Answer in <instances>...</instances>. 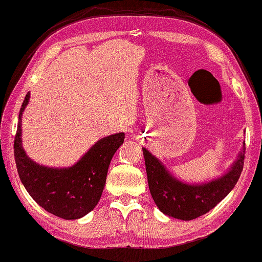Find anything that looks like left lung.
<instances>
[{
  "instance_id": "1",
  "label": "left lung",
  "mask_w": 262,
  "mask_h": 262,
  "mask_svg": "<svg viewBox=\"0 0 262 262\" xmlns=\"http://www.w3.org/2000/svg\"><path fill=\"white\" fill-rule=\"evenodd\" d=\"M143 156L149 189L158 209L173 219L190 221L207 214L233 189L242 174L245 143L227 173L205 184L189 185L174 178L145 148Z\"/></svg>"
}]
</instances>
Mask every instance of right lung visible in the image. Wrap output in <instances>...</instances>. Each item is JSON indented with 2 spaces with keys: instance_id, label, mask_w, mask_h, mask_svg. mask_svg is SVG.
<instances>
[{
  "instance_id": "right-lung-1",
  "label": "right lung",
  "mask_w": 262,
  "mask_h": 262,
  "mask_svg": "<svg viewBox=\"0 0 262 262\" xmlns=\"http://www.w3.org/2000/svg\"><path fill=\"white\" fill-rule=\"evenodd\" d=\"M30 100L25 96L19 111L14 149L20 181L33 200L63 220H78L97 206L106 183L111 159L125 140V133L97 141L69 167H48L34 163L21 145V115Z\"/></svg>"
}]
</instances>
